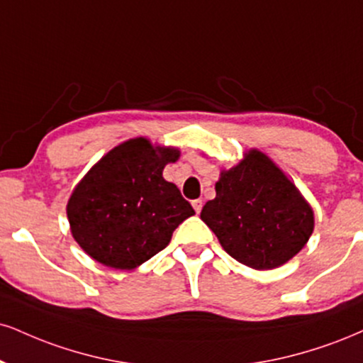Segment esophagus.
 Returning <instances> with one entry per match:
<instances>
[{"instance_id": "obj_1", "label": "esophagus", "mask_w": 363, "mask_h": 363, "mask_svg": "<svg viewBox=\"0 0 363 363\" xmlns=\"http://www.w3.org/2000/svg\"><path fill=\"white\" fill-rule=\"evenodd\" d=\"M193 208H194V211L199 215L201 209H203V201H201V199H194V201H193Z\"/></svg>"}]
</instances>
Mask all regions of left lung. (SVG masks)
<instances>
[{
    "label": "left lung",
    "mask_w": 363,
    "mask_h": 363,
    "mask_svg": "<svg viewBox=\"0 0 363 363\" xmlns=\"http://www.w3.org/2000/svg\"><path fill=\"white\" fill-rule=\"evenodd\" d=\"M201 220L240 264L257 270L286 264L306 245L313 209L267 155L250 150L237 167L221 172L216 198Z\"/></svg>",
    "instance_id": "1"
}]
</instances>
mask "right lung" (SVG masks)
Returning a JSON list of instances; mask_svg holds the SVG:
<instances>
[{
  "label": "right lung",
  "instance_id": "obj_1",
  "mask_svg": "<svg viewBox=\"0 0 363 363\" xmlns=\"http://www.w3.org/2000/svg\"><path fill=\"white\" fill-rule=\"evenodd\" d=\"M172 148L133 138L108 152L67 203L72 237L106 267L132 270L164 250L174 230L194 215L189 201L162 177Z\"/></svg>",
  "mask_w": 363,
  "mask_h": 363
}]
</instances>
